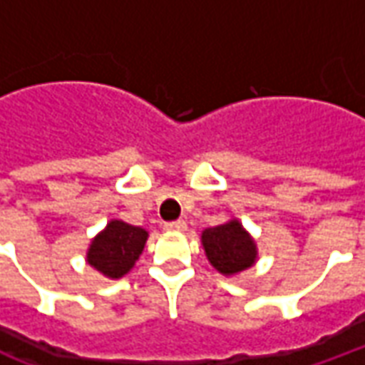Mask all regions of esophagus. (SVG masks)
Returning a JSON list of instances; mask_svg holds the SVG:
<instances>
[{"label": "esophagus", "mask_w": 365, "mask_h": 365, "mask_svg": "<svg viewBox=\"0 0 365 365\" xmlns=\"http://www.w3.org/2000/svg\"><path fill=\"white\" fill-rule=\"evenodd\" d=\"M185 221H170L164 225V229L166 230H175V232H180V230H185Z\"/></svg>", "instance_id": "1"}]
</instances>
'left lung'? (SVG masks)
<instances>
[{"label":"left lung","mask_w":365,"mask_h":365,"mask_svg":"<svg viewBox=\"0 0 365 365\" xmlns=\"http://www.w3.org/2000/svg\"><path fill=\"white\" fill-rule=\"evenodd\" d=\"M207 260L219 274L235 275L245 272L258 258V248L238 219H230L225 225L211 227L201 232Z\"/></svg>","instance_id":"left-lung-1"}]
</instances>
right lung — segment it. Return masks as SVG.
Segmentation results:
<instances>
[{"label": "right lung", "instance_id": "right-lung-1", "mask_svg": "<svg viewBox=\"0 0 365 365\" xmlns=\"http://www.w3.org/2000/svg\"><path fill=\"white\" fill-rule=\"evenodd\" d=\"M146 238L148 232L140 227L113 219L91 240L86 260L105 277L119 279L133 269L138 256L143 254Z\"/></svg>", "mask_w": 365, "mask_h": 365}]
</instances>
